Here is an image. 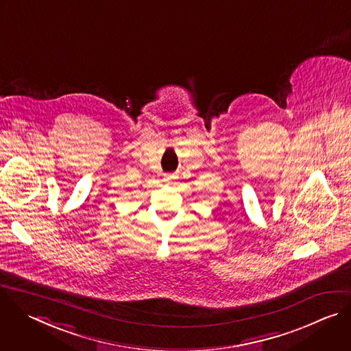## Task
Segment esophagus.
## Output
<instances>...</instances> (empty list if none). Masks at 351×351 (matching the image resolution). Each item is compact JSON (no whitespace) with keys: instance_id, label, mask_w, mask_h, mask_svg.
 <instances>
[{"instance_id":"34e87169","label":"esophagus","mask_w":351,"mask_h":351,"mask_svg":"<svg viewBox=\"0 0 351 351\" xmlns=\"http://www.w3.org/2000/svg\"><path fill=\"white\" fill-rule=\"evenodd\" d=\"M171 180H173V176H171V174H165V176H163V181H165V182H169V181H171Z\"/></svg>"}]
</instances>
